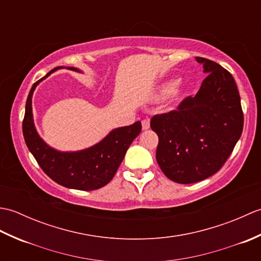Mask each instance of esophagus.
I'll return each mask as SVG.
<instances>
[{"label": "esophagus", "mask_w": 261, "mask_h": 261, "mask_svg": "<svg viewBox=\"0 0 261 261\" xmlns=\"http://www.w3.org/2000/svg\"><path fill=\"white\" fill-rule=\"evenodd\" d=\"M141 124H142V130H148L149 127H150V121L148 119H145L141 121Z\"/></svg>", "instance_id": "1"}]
</instances>
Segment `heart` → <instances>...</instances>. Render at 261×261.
I'll list each match as a JSON object with an SVG mask.
<instances>
[{
  "label": "heart",
  "mask_w": 261,
  "mask_h": 261,
  "mask_svg": "<svg viewBox=\"0 0 261 261\" xmlns=\"http://www.w3.org/2000/svg\"><path fill=\"white\" fill-rule=\"evenodd\" d=\"M177 85H178V81H177V80H173V81H169L167 83H165V84H163L162 86L159 87V90L156 94V97L163 98L165 96L169 95V94H171V92L173 93V94H171V95H173V97H178L179 92L175 90Z\"/></svg>",
  "instance_id": "obj_1"
}]
</instances>
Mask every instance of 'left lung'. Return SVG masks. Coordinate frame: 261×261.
<instances>
[{
    "label": "left lung",
    "mask_w": 261,
    "mask_h": 261,
    "mask_svg": "<svg viewBox=\"0 0 261 261\" xmlns=\"http://www.w3.org/2000/svg\"><path fill=\"white\" fill-rule=\"evenodd\" d=\"M208 74L194 97L176 111L154 115L159 138L156 159L163 173L178 184L214 175L229 158L243 129L239 91L233 77L212 60L196 57Z\"/></svg>",
    "instance_id": "1"
}]
</instances>
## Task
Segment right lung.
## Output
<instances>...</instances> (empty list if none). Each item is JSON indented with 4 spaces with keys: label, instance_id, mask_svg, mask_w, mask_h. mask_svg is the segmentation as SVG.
Masks as SVG:
<instances>
[{
    "label": "right lung",
    "instance_id": "right-lung-1",
    "mask_svg": "<svg viewBox=\"0 0 261 261\" xmlns=\"http://www.w3.org/2000/svg\"><path fill=\"white\" fill-rule=\"evenodd\" d=\"M57 67L32 85L25 103L23 119V137L27 147L42 170L56 181L67 188L80 191H94L105 186L113 178L123 160L127 148L141 132V122L115 127L103 139L88 148L76 151H60L50 147L39 136L32 113V95L36 87L58 69ZM69 70L83 73L76 67Z\"/></svg>",
    "mask_w": 261,
    "mask_h": 261
}]
</instances>
